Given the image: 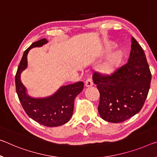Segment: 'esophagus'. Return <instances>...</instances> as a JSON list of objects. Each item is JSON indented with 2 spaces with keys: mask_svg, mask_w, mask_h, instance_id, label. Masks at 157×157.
Segmentation results:
<instances>
[{
  "mask_svg": "<svg viewBox=\"0 0 157 157\" xmlns=\"http://www.w3.org/2000/svg\"><path fill=\"white\" fill-rule=\"evenodd\" d=\"M93 81H92V79L91 78H89L86 79L85 81V86H91L93 85Z\"/></svg>",
  "mask_w": 157,
  "mask_h": 157,
  "instance_id": "34e87169",
  "label": "esophagus"
}]
</instances>
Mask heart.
<instances>
[{
	"instance_id": "b5f03b06",
	"label": "heart",
	"mask_w": 157,
	"mask_h": 157,
	"mask_svg": "<svg viewBox=\"0 0 157 157\" xmlns=\"http://www.w3.org/2000/svg\"><path fill=\"white\" fill-rule=\"evenodd\" d=\"M114 46L112 44H108V46L107 47V52H110L112 51V49H113ZM121 53L120 52H115L113 54V55L111 56V57L109 59L108 61L105 64L104 66V70L106 72H110L113 70L115 66L117 64L119 61L121 60Z\"/></svg>"
}]
</instances>
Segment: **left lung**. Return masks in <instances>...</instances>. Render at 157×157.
Here are the masks:
<instances>
[{
	"instance_id": "8db88e82",
	"label": "left lung",
	"mask_w": 157,
	"mask_h": 157,
	"mask_svg": "<svg viewBox=\"0 0 157 157\" xmlns=\"http://www.w3.org/2000/svg\"><path fill=\"white\" fill-rule=\"evenodd\" d=\"M131 42L127 63L110 74L93 75L100 93L98 113L108 122H123L138 113L150 87L151 74L145 52L133 37Z\"/></svg>"
}]
</instances>
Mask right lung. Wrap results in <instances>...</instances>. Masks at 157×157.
Returning <instances> with one entry per match:
<instances>
[{
  "mask_svg": "<svg viewBox=\"0 0 157 157\" xmlns=\"http://www.w3.org/2000/svg\"><path fill=\"white\" fill-rule=\"evenodd\" d=\"M47 43L43 38L32 43L24 51L15 75L16 91L24 111L32 119L42 125L53 127L66 124L73 113L74 101L82 91V82L63 86L54 95L44 98H33L26 93V88L20 80V74L27 67V54L35 47H41Z\"/></svg>",
  "mask_w": 157,
  "mask_h": 157,
  "instance_id": "1",
  "label": "right lung"
}]
</instances>
